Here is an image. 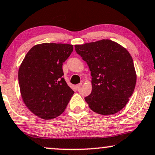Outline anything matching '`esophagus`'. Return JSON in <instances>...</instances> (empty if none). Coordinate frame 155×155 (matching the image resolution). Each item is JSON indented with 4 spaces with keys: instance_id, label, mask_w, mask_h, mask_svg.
Returning a JSON list of instances; mask_svg holds the SVG:
<instances>
[{
    "instance_id": "34e87169",
    "label": "esophagus",
    "mask_w": 155,
    "mask_h": 155,
    "mask_svg": "<svg viewBox=\"0 0 155 155\" xmlns=\"http://www.w3.org/2000/svg\"><path fill=\"white\" fill-rule=\"evenodd\" d=\"M81 86H82V83H79V84H78L77 85H76L75 87H76V89L79 90L80 88H81Z\"/></svg>"
}]
</instances>
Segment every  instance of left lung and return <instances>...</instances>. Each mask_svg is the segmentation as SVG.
Masks as SVG:
<instances>
[{
    "instance_id": "8db88e82",
    "label": "left lung",
    "mask_w": 155,
    "mask_h": 155,
    "mask_svg": "<svg viewBox=\"0 0 155 155\" xmlns=\"http://www.w3.org/2000/svg\"><path fill=\"white\" fill-rule=\"evenodd\" d=\"M92 76V92L85 100L101 115L120 111L133 94L137 74L132 57L124 47L109 39L74 45Z\"/></svg>"
}]
</instances>
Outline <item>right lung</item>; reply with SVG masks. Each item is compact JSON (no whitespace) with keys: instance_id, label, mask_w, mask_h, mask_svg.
I'll list each match as a JSON object with an SVG mask.
<instances>
[{"instance_id":"obj_1","label":"right lung","mask_w":155,"mask_h":155,"mask_svg":"<svg viewBox=\"0 0 155 155\" xmlns=\"http://www.w3.org/2000/svg\"><path fill=\"white\" fill-rule=\"evenodd\" d=\"M72 51V45L43 43L34 46L25 56L18 74L21 95L38 117L59 116L74 94L62 78V63Z\"/></svg>"}]
</instances>
